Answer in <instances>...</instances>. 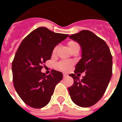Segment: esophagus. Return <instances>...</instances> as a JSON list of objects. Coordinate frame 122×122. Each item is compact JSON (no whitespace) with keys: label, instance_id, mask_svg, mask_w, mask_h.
Here are the masks:
<instances>
[{"label":"esophagus","instance_id":"34e87169","mask_svg":"<svg viewBox=\"0 0 122 122\" xmlns=\"http://www.w3.org/2000/svg\"><path fill=\"white\" fill-rule=\"evenodd\" d=\"M68 76V74H65V73H64L63 74V78H66V77Z\"/></svg>","mask_w":122,"mask_h":122}]
</instances>
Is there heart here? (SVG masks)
<instances>
[{"label": "heart", "instance_id": "1", "mask_svg": "<svg viewBox=\"0 0 122 122\" xmlns=\"http://www.w3.org/2000/svg\"><path fill=\"white\" fill-rule=\"evenodd\" d=\"M69 48H72L73 46H77V43L74 42H72V41H71L69 42ZM57 47L54 48L53 50V53H56V50H57ZM72 65V63L71 62V61H61L60 63H59L58 65H57V67H58L59 69H60L61 71H68L71 67Z\"/></svg>", "mask_w": 122, "mask_h": 122}]
</instances>
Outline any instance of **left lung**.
I'll use <instances>...</instances> for the list:
<instances>
[{
    "label": "left lung",
    "instance_id": "obj_1",
    "mask_svg": "<svg viewBox=\"0 0 122 122\" xmlns=\"http://www.w3.org/2000/svg\"><path fill=\"white\" fill-rule=\"evenodd\" d=\"M69 37L82 50L74 73H86L82 80L75 74L69 75L74 80L68 88L69 94L76 105L90 107L101 99L107 88L112 73V57L107 43L90 30H81Z\"/></svg>",
    "mask_w": 122,
    "mask_h": 122
}]
</instances>
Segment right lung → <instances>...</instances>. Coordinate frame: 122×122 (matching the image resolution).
Wrapping results in <instances>:
<instances>
[{
    "mask_svg": "<svg viewBox=\"0 0 122 122\" xmlns=\"http://www.w3.org/2000/svg\"><path fill=\"white\" fill-rule=\"evenodd\" d=\"M68 36L41 27L23 40L12 69L15 90L25 104L41 108L49 103L56 86L63 79V74L52 70L46 76L41 72L42 63L50 59L53 49Z\"/></svg>",
    "mask_w": 122,
    "mask_h": 122,
    "instance_id": "obj_1",
    "label": "right lung"
}]
</instances>
